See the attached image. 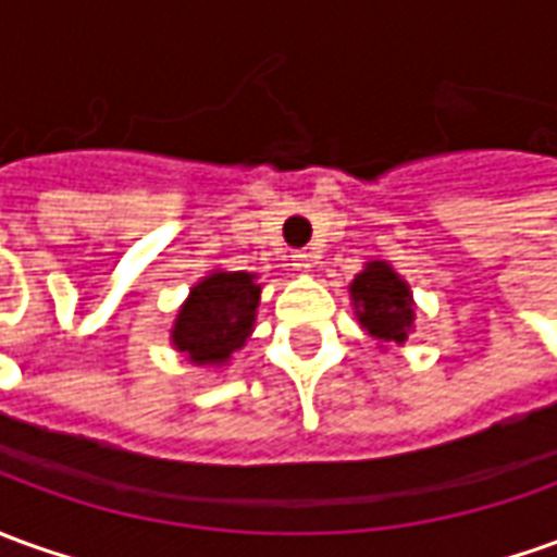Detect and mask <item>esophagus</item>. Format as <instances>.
<instances>
[{
    "mask_svg": "<svg viewBox=\"0 0 557 557\" xmlns=\"http://www.w3.org/2000/svg\"><path fill=\"white\" fill-rule=\"evenodd\" d=\"M290 267H294V272H312V255H306V251L290 255Z\"/></svg>",
    "mask_w": 557,
    "mask_h": 557,
    "instance_id": "1",
    "label": "esophagus"
}]
</instances>
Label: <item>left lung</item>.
Listing matches in <instances>:
<instances>
[{
    "label": "left lung",
    "mask_w": 557,
    "mask_h": 557,
    "mask_svg": "<svg viewBox=\"0 0 557 557\" xmlns=\"http://www.w3.org/2000/svg\"><path fill=\"white\" fill-rule=\"evenodd\" d=\"M351 297L358 306V318L370 336L382 343H406V333L416 321L409 287L388 263H367L351 282Z\"/></svg>",
    "instance_id": "left-lung-1"
}]
</instances>
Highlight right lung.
<instances>
[{
  "instance_id": "right-lung-1",
  "label": "right lung",
  "mask_w": 557,
  "mask_h": 557,
  "mask_svg": "<svg viewBox=\"0 0 557 557\" xmlns=\"http://www.w3.org/2000/svg\"><path fill=\"white\" fill-rule=\"evenodd\" d=\"M260 285L248 272H214L190 290L175 318L172 343L194 363H224L255 327Z\"/></svg>"
}]
</instances>
